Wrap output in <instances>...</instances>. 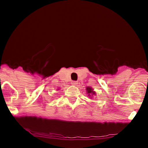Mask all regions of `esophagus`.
Here are the masks:
<instances>
[{
    "label": "esophagus",
    "instance_id": "esophagus-1",
    "mask_svg": "<svg viewBox=\"0 0 148 148\" xmlns=\"http://www.w3.org/2000/svg\"><path fill=\"white\" fill-rule=\"evenodd\" d=\"M71 84H72L73 86H76V85H77V84H78V82H76V81H72Z\"/></svg>",
    "mask_w": 148,
    "mask_h": 148
}]
</instances>
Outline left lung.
Masks as SVG:
<instances>
[{
    "mask_svg": "<svg viewBox=\"0 0 148 148\" xmlns=\"http://www.w3.org/2000/svg\"><path fill=\"white\" fill-rule=\"evenodd\" d=\"M86 90H87V92H88V93L95 94V92H94V91H92V88H88V87L87 88H86Z\"/></svg>",
    "mask_w": 148,
    "mask_h": 148,
    "instance_id": "left-lung-1",
    "label": "left lung"
}]
</instances>
